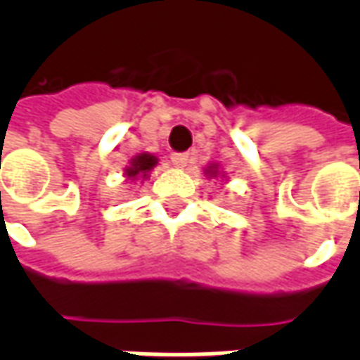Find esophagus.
Wrapping results in <instances>:
<instances>
[{"label": "esophagus", "instance_id": "1", "mask_svg": "<svg viewBox=\"0 0 360 360\" xmlns=\"http://www.w3.org/2000/svg\"><path fill=\"white\" fill-rule=\"evenodd\" d=\"M172 162L175 167H181V169H183L188 162V154L187 152H175V154H172Z\"/></svg>", "mask_w": 360, "mask_h": 360}]
</instances>
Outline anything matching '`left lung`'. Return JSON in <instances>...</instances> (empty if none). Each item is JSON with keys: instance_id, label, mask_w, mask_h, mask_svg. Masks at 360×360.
Returning <instances> with one entry per match:
<instances>
[{"instance_id": "8db88e82", "label": "left lung", "mask_w": 360, "mask_h": 360, "mask_svg": "<svg viewBox=\"0 0 360 360\" xmlns=\"http://www.w3.org/2000/svg\"><path fill=\"white\" fill-rule=\"evenodd\" d=\"M204 175L208 177V179H216V177H226V172H221V165L216 164V162H212L202 169Z\"/></svg>"}]
</instances>
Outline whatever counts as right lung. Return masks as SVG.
Masks as SVG:
<instances>
[{
	"label": "right lung",
	"instance_id": "1",
	"mask_svg": "<svg viewBox=\"0 0 360 360\" xmlns=\"http://www.w3.org/2000/svg\"><path fill=\"white\" fill-rule=\"evenodd\" d=\"M158 165V156L156 154H150V152H141L134 158H131V162L123 172V177L127 181H146L150 177V172Z\"/></svg>",
	"mask_w": 360,
	"mask_h": 360
}]
</instances>
